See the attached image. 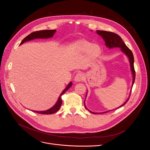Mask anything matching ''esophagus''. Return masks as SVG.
<instances>
[{"label": "esophagus", "instance_id": "esophagus-1", "mask_svg": "<svg viewBox=\"0 0 150 150\" xmlns=\"http://www.w3.org/2000/svg\"><path fill=\"white\" fill-rule=\"evenodd\" d=\"M85 76L84 73H83L82 72H78L76 73V76H74V81L76 82H79V81H81L84 79Z\"/></svg>", "mask_w": 150, "mask_h": 150}]
</instances>
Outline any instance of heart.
Returning <instances> with one entry per match:
<instances>
[{
  "label": "heart",
  "instance_id": "heart-1",
  "mask_svg": "<svg viewBox=\"0 0 150 150\" xmlns=\"http://www.w3.org/2000/svg\"><path fill=\"white\" fill-rule=\"evenodd\" d=\"M76 47L81 52L88 51L89 54L91 56H96L101 51V48L96 44H92L87 40H80L76 44Z\"/></svg>",
  "mask_w": 150,
  "mask_h": 150
}]
</instances>
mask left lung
I'll use <instances>...</instances> for the list:
<instances>
[{"instance_id":"obj_1","label":"left lung","mask_w":150,"mask_h":150,"mask_svg":"<svg viewBox=\"0 0 150 150\" xmlns=\"http://www.w3.org/2000/svg\"><path fill=\"white\" fill-rule=\"evenodd\" d=\"M96 33L98 35L101 36L102 38L104 39V41H105L106 46L107 47L110 49H111L113 47H120L122 52H124L126 55L128 56L130 62L131 72H132V75H133L132 86H133L134 80H135L136 74H135V71L134 68V56H133V52H131V50L126 46V45L125 44L123 41H122V40L120 36L117 34L114 33H112V32H108V31H104V30H97ZM129 99V98H128V99H127V101L119 108L124 106L125 104L128 102ZM84 106H85V102H84ZM89 111L91 112L94 113V114H98V113H95V112H91V111Z\"/></svg>"}]
</instances>
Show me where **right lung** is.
Masks as SVG:
<instances>
[{
	"mask_svg": "<svg viewBox=\"0 0 150 150\" xmlns=\"http://www.w3.org/2000/svg\"><path fill=\"white\" fill-rule=\"evenodd\" d=\"M56 31V30L54 29V30H43L33 32V33H32L31 34L28 35L27 37H25L23 40H22V41L21 42L20 45L22 44L25 42L29 41V40H33L34 39H47L49 38H52L54 35V34H55ZM71 86H72V82L69 83V84L67 86V87L63 90V91L60 94V96H59L57 101L51 108L49 109V110L46 111H33L39 113V114H42V115H51V114H53V113L56 112L59 110L61 106L62 95L65 92H66L71 87Z\"/></svg>",
	"mask_w": 150,
	"mask_h": 150,
	"instance_id": "add662e5",
	"label": "right lung"
}]
</instances>
